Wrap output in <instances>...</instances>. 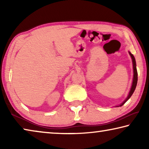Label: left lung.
Masks as SVG:
<instances>
[{
  "mask_svg": "<svg viewBox=\"0 0 149 149\" xmlns=\"http://www.w3.org/2000/svg\"><path fill=\"white\" fill-rule=\"evenodd\" d=\"M129 53L130 54L131 57H132V61H133V83H132V88H131V90L130 91L129 95H128V97H127V99H126L124 101H123L122 104L120 105V107H122V105L124 104V103H125V102L127 101V100L130 99V98L132 97V95H133V92L135 91V88L136 86H137V68H136V62H135V57L130 52H129ZM119 107V106H118Z\"/></svg>",
  "mask_w": 149,
  "mask_h": 149,
  "instance_id": "1",
  "label": "left lung"
}]
</instances>
